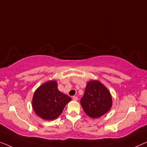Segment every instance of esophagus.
I'll return each mask as SVG.
<instances>
[{"label": "esophagus", "instance_id": "esophagus-1", "mask_svg": "<svg viewBox=\"0 0 147 147\" xmlns=\"http://www.w3.org/2000/svg\"><path fill=\"white\" fill-rule=\"evenodd\" d=\"M73 100H74V101H76V100H78V98L76 97V96H73Z\"/></svg>", "mask_w": 147, "mask_h": 147}]
</instances>
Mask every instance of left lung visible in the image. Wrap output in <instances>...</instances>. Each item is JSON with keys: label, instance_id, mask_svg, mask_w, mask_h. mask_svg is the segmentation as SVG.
<instances>
[{"label": "left lung", "instance_id": "obj_1", "mask_svg": "<svg viewBox=\"0 0 147 147\" xmlns=\"http://www.w3.org/2000/svg\"><path fill=\"white\" fill-rule=\"evenodd\" d=\"M80 104L89 117L98 118L110 109L112 100L109 90L102 83L92 80L87 83Z\"/></svg>", "mask_w": 147, "mask_h": 147}]
</instances>
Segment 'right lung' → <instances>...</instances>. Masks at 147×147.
Masks as SVG:
<instances>
[{
    "label": "right lung",
    "instance_id": "obj_1",
    "mask_svg": "<svg viewBox=\"0 0 147 147\" xmlns=\"http://www.w3.org/2000/svg\"><path fill=\"white\" fill-rule=\"evenodd\" d=\"M71 98L59 90L56 81L52 80L39 86L32 100L33 109L37 115L46 120L59 116Z\"/></svg>",
    "mask_w": 147,
    "mask_h": 147
}]
</instances>
